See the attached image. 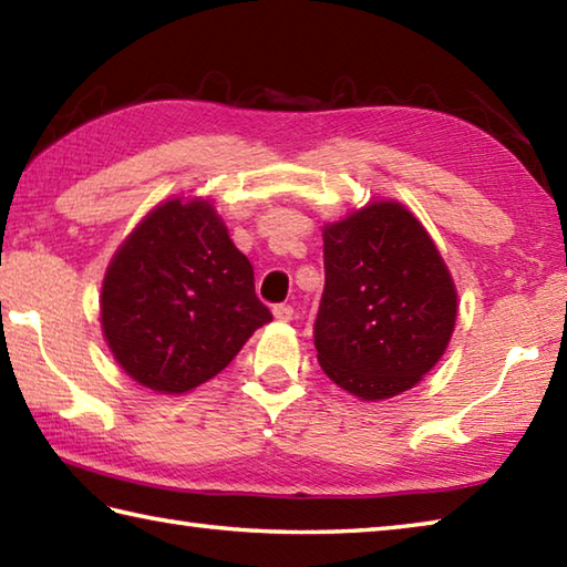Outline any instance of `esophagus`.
<instances>
[{"label": "esophagus", "mask_w": 567, "mask_h": 567, "mask_svg": "<svg viewBox=\"0 0 567 567\" xmlns=\"http://www.w3.org/2000/svg\"><path fill=\"white\" fill-rule=\"evenodd\" d=\"M272 315H275L277 321H290L292 315H295V309L290 305H275L272 307Z\"/></svg>", "instance_id": "1"}]
</instances>
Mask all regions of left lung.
Instances as JSON below:
<instances>
[{
    "label": "left lung",
    "instance_id": "obj_1",
    "mask_svg": "<svg viewBox=\"0 0 567 567\" xmlns=\"http://www.w3.org/2000/svg\"><path fill=\"white\" fill-rule=\"evenodd\" d=\"M457 290L423 224L373 202L324 226V292L315 321L319 365L361 401L413 388L445 353Z\"/></svg>",
    "mask_w": 567,
    "mask_h": 567
}]
</instances>
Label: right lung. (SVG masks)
<instances>
[{"mask_svg": "<svg viewBox=\"0 0 567 567\" xmlns=\"http://www.w3.org/2000/svg\"><path fill=\"white\" fill-rule=\"evenodd\" d=\"M270 319L250 260L202 198H172L144 216L100 295L103 334L122 371L169 395L214 379Z\"/></svg>", "mask_w": 567, "mask_h": 567, "instance_id": "add662e5", "label": "right lung"}]
</instances>
